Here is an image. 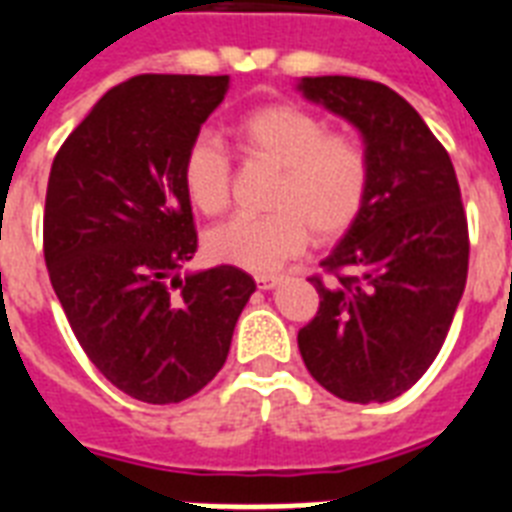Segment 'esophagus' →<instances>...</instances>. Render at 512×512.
I'll use <instances>...</instances> for the list:
<instances>
[{"instance_id":"1","label":"esophagus","mask_w":512,"mask_h":512,"mask_svg":"<svg viewBox=\"0 0 512 512\" xmlns=\"http://www.w3.org/2000/svg\"><path fill=\"white\" fill-rule=\"evenodd\" d=\"M255 281L260 289H273L281 284V276H276V273H260V276H255Z\"/></svg>"}]
</instances>
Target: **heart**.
I'll return each instance as SVG.
<instances>
[{"label": "heart", "mask_w": 512, "mask_h": 512, "mask_svg": "<svg viewBox=\"0 0 512 512\" xmlns=\"http://www.w3.org/2000/svg\"><path fill=\"white\" fill-rule=\"evenodd\" d=\"M247 159L279 170L265 217H236L209 231V255L244 271H276L308 239L335 241L353 228L369 199L372 159L356 135L327 132L319 116L292 103L252 108L233 124ZM183 188L204 215L231 204V159L207 138L183 156Z\"/></svg>", "instance_id": "obj_1"}]
</instances>
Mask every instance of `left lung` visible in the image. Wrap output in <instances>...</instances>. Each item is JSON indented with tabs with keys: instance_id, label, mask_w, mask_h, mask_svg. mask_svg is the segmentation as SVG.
Wrapping results in <instances>:
<instances>
[{
	"instance_id": "obj_1",
	"label": "left lung",
	"mask_w": 512,
	"mask_h": 512,
	"mask_svg": "<svg viewBox=\"0 0 512 512\" xmlns=\"http://www.w3.org/2000/svg\"><path fill=\"white\" fill-rule=\"evenodd\" d=\"M300 90L348 119L372 159L369 199L311 276L319 311L297 345L332 396L382 404L436 361L468 281V217L452 159L398 92L356 76H305Z\"/></svg>"
}]
</instances>
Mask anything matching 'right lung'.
Wrapping results in <instances>:
<instances>
[{"label":"right lung","instance_id":"right-lung-1","mask_svg":"<svg viewBox=\"0 0 512 512\" xmlns=\"http://www.w3.org/2000/svg\"><path fill=\"white\" fill-rule=\"evenodd\" d=\"M228 76H132L55 154L44 263L76 340L111 385L146 404L199 393L231 348L255 279L233 265L180 276L199 247L183 156Z\"/></svg>","mask_w":512,"mask_h":512}]
</instances>
